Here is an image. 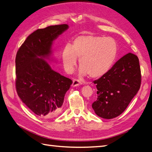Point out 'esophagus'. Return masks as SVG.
<instances>
[{
    "instance_id": "obj_1",
    "label": "esophagus",
    "mask_w": 152,
    "mask_h": 152,
    "mask_svg": "<svg viewBox=\"0 0 152 152\" xmlns=\"http://www.w3.org/2000/svg\"><path fill=\"white\" fill-rule=\"evenodd\" d=\"M82 83L80 82V80H76V79H74L72 86V87H76V86H78L79 85H82Z\"/></svg>"
}]
</instances>
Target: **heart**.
Instances as JSON below:
<instances>
[{
	"instance_id": "obj_1",
	"label": "heart",
	"mask_w": 152,
	"mask_h": 152,
	"mask_svg": "<svg viewBox=\"0 0 152 152\" xmlns=\"http://www.w3.org/2000/svg\"><path fill=\"white\" fill-rule=\"evenodd\" d=\"M118 51V43L114 38L82 35L76 38L71 46L66 44L63 48L61 59L68 73L72 72L78 58L80 75L89 74L92 78H98L111 69Z\"/></svg>"
}]
</instances>
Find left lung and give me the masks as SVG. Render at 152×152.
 Listing matches in <instances>:
<instances>
[{"label": "left lung", "instance_id": "8db88e82", "mask_svg": "<svg viewBox=\"0 0 152 152\" xmlns=\"http://www.w3.org/2000/svg\"><path fill=\"white\" fill-rule=\"evenodd\" d=\"M97 99L92 104L95 114L112 119L125 111L141 84L139 60L129 53L116 62L105 75L95 80Z\"/></svg>", "mask_w": 152, "mask_h": 152}]
</instances>
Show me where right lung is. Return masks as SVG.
<instances>
[{
    "label": "right lung",
    "mask_w": 152,
    "mask_h": 152,
    "mask_svg": "<svg viewBox=\"0 0 152 152\" xmlns=\"http://www.w3.org/2000/svg\"><path fill=\"white\" fill-rule=\"evenodd\" d=\"M69 28L51 25L34 31L15 57V88L22 102L42 118H53L62 109L65 93L72 81L52 70L44 59L51 54L53 41Z\"/></svg>",
    "instance_id": "add662e5"
}]
</instances>
